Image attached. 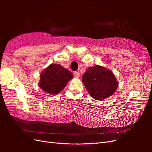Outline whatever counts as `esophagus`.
<instances>
[{
    "label": "esophagus",
    "instance_id": "1",
    "mask_svg": "<svg viewBox=\"0 0 152 152\" xmlns=\"http://www.w3.org/2000/svg\"><path fill=\"white\" fill-rule=\"evenodd\" d=\"M74 75L75 77H76V78H78V77L80 76V73H79V72L75 71V72H74Z\"/></svg>",
    "mask_w": 152,
    "mask_h": 152
}]
</instances>
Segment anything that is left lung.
Wrapping results in <instances>:
<instances>
[{"label":"left lung","instance_id":"obj_1","mask_svg":"<svg viewBox=\"0 0 152 152\" xmlns=\"http://www.w3.org/2000/svg\"><path fill=\"white\" fill-rule=\"evenodd\" d=\"M82 82L90 95L99 101L110 97L118 86L112 71L99 65L89 67L83 74Z\"/></svg>","mask_w":152,"mask_h":152}]
</instances>
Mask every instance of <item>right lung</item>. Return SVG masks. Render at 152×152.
<instances>
[{
    "label": "right lung",
    "instance_id": "1",
    "mask_svg": "<svg viewBox=\"0 0 152 152\" xmlns=\"http://www.w3.org/2000/svg\"><path fill=\"white\" fill-rule=\"evenodd\" d=\"M72 78L73 75L69 70L60 64H51L41 73L39 87L45 92L56 95Z\"/></svg>",
    "mask_w": 152,
    "mask_h": 152
}]
</instances>
